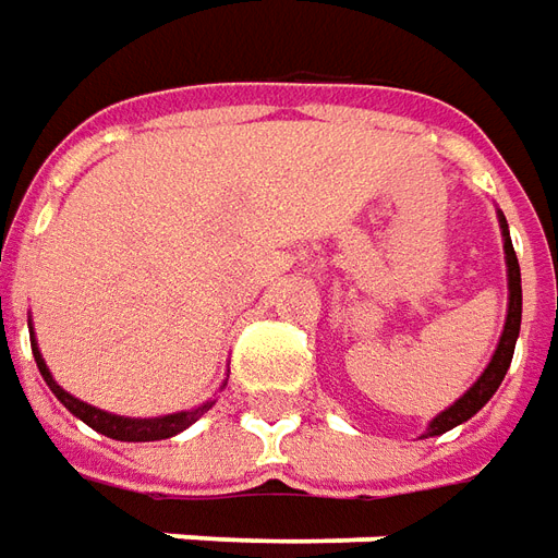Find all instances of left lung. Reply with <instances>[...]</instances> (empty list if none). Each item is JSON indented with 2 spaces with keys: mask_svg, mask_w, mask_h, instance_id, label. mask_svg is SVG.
Here are the masks:
<instances>
[{
  "mask_svg": "<svg viewBox=\"0 0 558 558\" xmlns=\"http://www.w3.org/2000/svg\"><path fill=\"white\" fill-rule=\"evenodd\" d=\"M499 228L501 240H505V264H508V318H505V330L499 336V345L493 351V361L487 363V369L481 373L475 385L469 387L450 409L436 414L429 426H426L424 436H441L453 426H460L462 421H469L472 414H477L489 402V397L499 390L501 378L508 373L513 357V345H517V336H520V318H523V288H520V264H517V252L511 246V234H508V222L499 213Z\"/></svg>",
  "mask_w": 558,
  "mask_h": 558,
  "instance_id": "1",
  "label": "left lung"
}]
</instances>
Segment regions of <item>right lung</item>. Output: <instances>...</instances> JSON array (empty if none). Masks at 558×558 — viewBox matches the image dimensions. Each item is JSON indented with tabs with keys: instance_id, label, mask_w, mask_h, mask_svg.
<instances>
[{
	"instance_id": "add662e5",
	"label": "right lung",
	"mask_w": 558,
	"mask_h": 558,
	"mask_svg": "<svg viewBox=\"0 0 558 558\" xmlns=\"http://www.w3.org/2000/svg\"><path fill=\"white\" fill-rule=\"evenodd\" d=\"M29 339H33V354H35V363H38V373L41 378L47 381V387L53 390V397L69 409L74 417H81L83 424L93 426L96 433L108 438H117V441H159V438H171L177 433H183L189 426L195 424L197 417L204 412H209L216 402L209 399L204 405H197L192 412H177V414H161V417H120V414H110V412H101L96 405H89V402H81L77 397H71L69 390H62V387L53 381V375L47 369L45 357H41V351L35 345V333L29 330Z\"/></svg>"
}]
</instances>
